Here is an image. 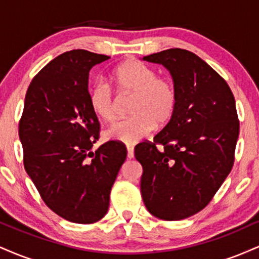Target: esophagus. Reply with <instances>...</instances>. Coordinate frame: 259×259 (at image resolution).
I'll return each mask as SVG.
<instances>
[{"mask_svg": "<svg viewBox=\"0 0 259 259\" xmlns=\"http://www.w3.org/2000/svg\"><path fill=\"white\" fill-rule=\"evenodd\" d=\"M127 150V158H134V147L133 146H127L126 147Z\"/></svg>", "mask_w": 259, "mask_h": 259, "instance_id": "esophagus-1", "label": "esophagus"}]
</instances>
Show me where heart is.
Instances as JSON below:
<instances>
[{"label": "heart", "instance_id": "b5f03b06", "mask_svg": "<svg viewBox=\"0 0 259 259\" xmlns=\"http://www.w3.org/2000/svg\"><path fill=\"white\" fill-rule=\"evenodd\" d=\"M111 81L120 94L133 96L129 109L133 117L117 121L103 133L109 141L134 145L152 132L154 125H165L174 115L177 89L170 80L158 78L148 65L138 61L124 62L113 70ZM89 105L100 120L109 123L114 119V100L106 85L92 86Z\"/></svg>", "mask_w": 259, "mask_h": 259}]
</instances>
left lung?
Returning <instances> with one entry per match:
<instances>
[{"instance_id": "8db88e82", "label": "left lung", "mask_w": 259, "mask_h": 259, "mask_svg": "<svg viewBox=\"0 0 259 259\" xmlns=\"http://www.w3.org/2000/svg\"><path fill=\"white\" fill-rule=\"evenodd\" d=\"M170 73L178 105L153 142L135 147L141 195L151 214L181 221L203 209L234 164L239 119L224 79L195 53L169 49L142 58Z\"/></svg>"}]
</instances>
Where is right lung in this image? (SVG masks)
Masks as SVG:
<instances>
[{"label": "right lung", "mask_w": 259, "mask_h": 259, "mask_svg": "<svg viewBox=\"0 0 259 259\" xmlns=\"http://www.w3.org/2000/svg\"><path fill=\"white\" fill-rule=\"evenodd\" d=\"M109 58L73 50L52 59L31 80L19 121L26 173L47 207L78 224L106 215L126 158L120 142L91 151L100 123L89 105V73Z\"/></svg>", "instance_id": "1"}]
</instances>
